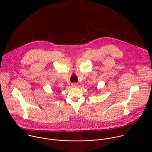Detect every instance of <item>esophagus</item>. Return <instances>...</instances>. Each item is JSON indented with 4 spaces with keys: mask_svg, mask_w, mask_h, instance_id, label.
<instances>
[{
    "mask_svg": "<svg viewBox=\"0 0 152 152\" xmlns=\"http://www.w3.org/2000/svg\"><path fill=\"white\" fill-rule=\"evenodd\" d=\"M72 86H73V87H76V86H77V83H72Z\"/></svg>",
    "mask_w": 152,
    "mask_h": 152,
    "instance_id": "1",
    "label": "esophagus"
}]
</instances>
